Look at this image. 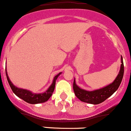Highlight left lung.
<instances>
[{
	"instance_id": "1",
	"label": "left lung",
	"mask_w": 131,
	"mask_h": 131,
	"mask_svg": "<svg viewBox=\"0 0 131 131\" xmlns=\"http://www.w3.org/2000/svg\"><path fill=\"white\" fill-rule=\"evenodd\" d=\"M121 62H122V64H121L120 70L115 80L112 83L102 89H97L93 91H87V90L79 88L76 85L75 81L74 79V83H73V89H74V93L76 97L83 102L88 103L90 104L97 105L103 102L108 97L112 96L118 90L123 79L124 66H123L122 57H121Z\"/></svg>"
}]
</instances>
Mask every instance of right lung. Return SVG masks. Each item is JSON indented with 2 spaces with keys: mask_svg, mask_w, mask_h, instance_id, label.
I'll return each mask as SVG.
<instances>
[{
  "mask_svg": "<svg viewBox=\"0 0 131 131\" xmlns=\"http://www.w3.org/2000/svg\"><path fill=\"white\" fill-rule=\"evenodd\" d=\"M61 74V72H60L59 74H58L54 77L52 85L50 86V87L48 89V90L45 92L40 94H35L33 93L32 92L30 91V90L20 89V88H18L15 86L12 83L9 77H8V73H7L6 71V74L7 79H8V83H9L12 91L13 92V93L16 96H18L19 98L22 99L24 101H25L26 102L30 103V104H37V103H44L45 101H48L49 98L51 97L53 90H54L56 79H57L58 76Z\"/></svg>",
  "mask_w": 131,
  "mask_h": 131,
  "instance_id": "right-lung-1",
  "label": "right lung"
}]
</instances>
